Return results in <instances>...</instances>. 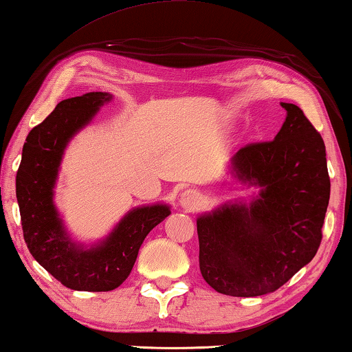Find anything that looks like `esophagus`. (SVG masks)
<instances>
[{
	"label": "esophagus",
	"mask_w": 352,
	"mask_h": 352,
	"mask_svg": "<svg viewBox=\"0 0 352 352\" xmlns=\"http://www.w3.org/2000/svg\"><path fill=\"white\" fill-rule=\"evenodd\" d=\"M202 202V195L195 188H187L186 192L181 193L179 204L186 208V210L192 212L195 208H198Z\"/></svg>",
	"instance_id": "34e87169"
}]
</instances>
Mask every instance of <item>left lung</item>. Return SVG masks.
Masks as SVG:
<instances>
[{
    "instance_id": "obj_1",
    "label": "left lung",
    "mask_w": 352,
    "mask_h": 352,
    "mask_svg": "<svg viewBox=\"0 0 352 352\" xmlns=\"http://www.w3.org/2000/svg\"><path fill=\"white\" fill-rule=\"evenodd\" d=\"M272 142L230 159L229 173L255 187L249 201H226L196 219L199 269L214 291L232 297L274 292L316 256L331 182L322 135L297 104Z\"/></svg>"
}]
</instances>
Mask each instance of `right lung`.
Here are the masks:
<instances>
[{
	"instance_id": "1",
	"label": "right lung",
	"mask_w": 352,
	"mask_h": 352,
	"mask_svg": "<svg viewBox=\"0 0 352 352\" xmlns=\"http://www.w3.org/2000/svg\"><path fill=\"white\" fill-rule=\"evenodd\" d=\"M113 98L109 92H88L61 100L30 129L16 173V201L28 249L40 266L74 291L119 287L131 274L148 233L171 213L164 202L134 207L107 236L91 244L74 241L67 232L54 201L65 150Z\"/></svg>"
}]
</instances>
